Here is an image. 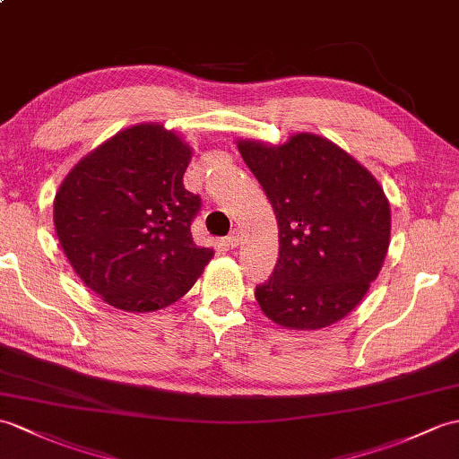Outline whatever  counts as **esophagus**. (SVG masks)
I'll list each match as a JSON object with an SVG mask.
<instances>
[{
    "instance_id": "1",
    "label": "esophagus",
    "mask_w": 459,
    "mask_h": 459,
    "mask_svg": "<svg viewBox=\"0 0 459 459\" xmlns=\"http://www.w3.org/2000/svg\"><path fill=\"white\" fill-rule=\"evenodd\" d=\"M225 242H227V247L229 248H237L238 244H240V234H238V230H232L229 237L225 238Z\"/></svg>"
}]
</instances>
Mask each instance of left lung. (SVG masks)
I'll use <instances>...</instances> for the list:
<instances>
[{
	"instance_id": "obj_1",
	"label": "left lung",
	"mask_w": 459,
	"mask_h": 459,
	"mask_svg": "<svg viewBox=\"0 0 459 459\" xmlns=\"http://www.w3.org/2000/svg\"><path fill=\"white\" fill-rule=\"evenodd\" d=\"M280 229V258L255 301L275 325L316 330L364 299L387 255L391 209L356 158L313 133L280 146L238 141Z\"/></svg>"
}]
</instances>
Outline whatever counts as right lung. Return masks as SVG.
I'll use <instances>...</instances> for the list:
<instances>
[{
  "instance_id": "1",
  "label": "right lung",
  "mask_w": 459,
  "mask_h": 459,
  "mask_svg": "<svg viewBox=\"0 0 459 459\" xmlns=\"http://www.w3.org/2000/svg\"><path fill=\"white\" fill-rule=\"evenodd\" d=\"M191 148L162 125L117 133L70 169L55 229L78 278L121 311L151 313L184 297L212 258L195 247L199 195L184 187Z\"/></svg>"
}]
</instances>
